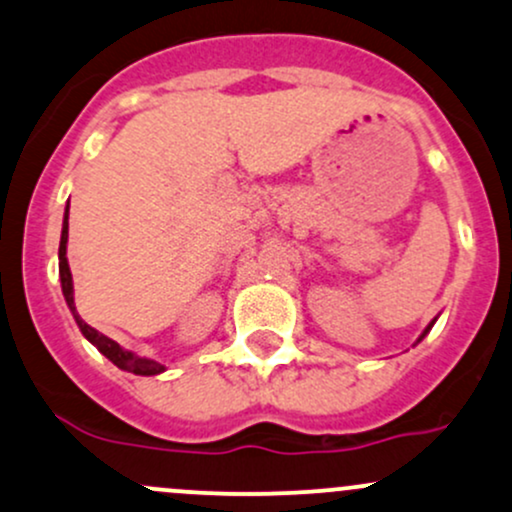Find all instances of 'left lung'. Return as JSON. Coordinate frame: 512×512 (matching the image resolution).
Instances as JSON below:
<instances>
[{"label":"left lung","instance_id":"obj_1","mask_svg":"<svg viewBox=\"0 0 512 512\" xmlns=\"http://www.w3.org/2000/svg\"><path fill=\"white\" fill-rule=\"evenodd\" d=\"M432 323H435V320H432ZM432 323H430V325H428V328H425V333H423V335H420V340H423V338H425V335H428V333H430V328H432Z\"/></svg>","mask_w":512,"mask_h":512}]
</instances>
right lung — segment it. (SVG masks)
<instances>
[{
    "label": "right lung",
    "instance_id": "right-lung-1",
    "mask_svg": "<svg viewBox=\"0 0 512 512\" xmlns=\"http://www.w3.org/2000/svg\"><path fill=\"white\" fill-rule=\"evenodd\" d=\"M67 213H70V201H67V209H65V221H63V235H60V250H58V265H60V284H63V296L67 301V306H70L72 316H75L77 325H80L82 335L92 342L94 347L104 355L106 359H111V362L116 364V367L123 369V372H131V374H138V376H153V374H160L165 372V364L155 362V359H148V357H140L136 352H128L123 350L116 340L106 338V335L97 333V330L92 328V325H87L84 320L77 316L75 311V296H72V274H70V265H67Z\"/></svg>",
    "mask_w": 512,
    "mask_h": 512
}]
</instances>
